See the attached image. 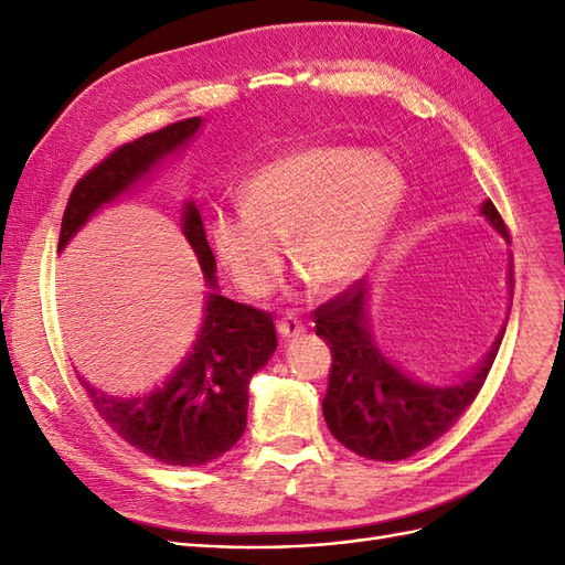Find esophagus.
<instances>
[{
    "mask_svg": "<svg viewBox=\"0 0 565 565\" xmlns=\"http://www.w3.org/2000/svg\"><path fill=\"white\" fill-rule=\"evenodd\" d=\"M278 332L287 339L299 337V334H303V322L297 316H282L278 320Z\"/></svg>",
    "mask_w": 565,
    "mask_h": 565,
    "instance_id": "esophagus-1",
    "label": "esophagus"
}]
</instances>
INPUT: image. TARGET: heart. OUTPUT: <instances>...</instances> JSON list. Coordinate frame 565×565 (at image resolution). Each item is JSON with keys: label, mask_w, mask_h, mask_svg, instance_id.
Returning <instances> with one entry per match:
<instances>
[{"label": "heart", "mask_w": 565, "mask_h": 565, "mask_svg": "<svg viewBox=\"0 0 565 565\" xmlns=\"http://www.w3.org/2000/svg\"><path fill=\"white\" fill-rule=\"evenodd\" d=\"M405 200L401 167L349 146H316L259 169L243 207H218L210 241L247 297L270 295L289 259L322 292L361 280Z\"/></svg>", "instance_id": "1"}]
</instances>
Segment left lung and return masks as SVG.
Returning a JSON list of instances; mask_svg holds the SVG:
<instances>
[{
	"mask_svg": "<svg viewBox=\"0 0 565 565\" xmlns=\"http://www.w3.org/2000/svg\"><path fill=\"white\" fill-rule=\"evenodd\" d=\"M481 214L509 241L498 207L483 202ZM367 287L355 282L316 309V334L328 341L332 370L322 415L332 436L355 455L398 461L448 434L467 413L500 351L504 328L467 377L450 386H426L407 377L374 344L367 330Z\"/></svg>",
	"mask_w": 565,
	"mask_h": 565,
	"instance_id": "obj_1",
	"label": "left lung"
}]
</instances>
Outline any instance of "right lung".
Here are the masks:
<instances>
[{
  "label": "right lung",
  "mask_w": 565,
  "mask_h": 565,
  "mask_svg": "<svg viewBox=\"0 0 565 565\" xmlns=\"http://www.w3.org/2000/svg\"><path fill=\"white\" fill-rule=\"evenodd\" d=\"M200 117H188L160 131L115 148L84 174L67 198L58 252L87 224V218L141 181L152 167L185 146L200 129ZM183 235L198 254L210 287L214 254L204 235L200 210H183ZM278 347L273 316L254 306L210 295L202 328L185 361L162 386L139 398H115L82 377L92 405L110 429L143 455L172 467H202L228 452L247 426V384Z\"/></svg>",
  "instance_id": "add662e5"
}]
</instances>
